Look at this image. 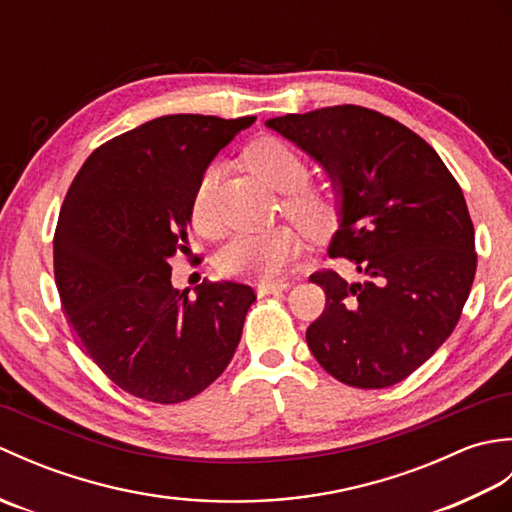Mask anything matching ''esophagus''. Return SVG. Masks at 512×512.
<instances>
[{
	"mask_svg": "<svg viewBox=\"0 0 512 512\" xmlns=\"http://www.w3.org/2000/svg\"><path fill=\"white\" fill-rule=\"evenodd\" d=\"M290 288V284H286V281H277V284H257L255 286V290H257V295L259 297H266V295H275V292H284V290H288Z\"/></svg>",
	"mask_w": 512,
	"mask_h": 512,
	"instance_id": "obj_1",
	"label": "esophagus"
}]
</instances>
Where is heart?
<instances>
[{
  "label": "heart",
  "mask_w": 512,
  "mask_h": 512,
  "mask_svg": "<svg viewBox=\"0 0 512 512\" xmlns=\"http://www.w3.org/2000/svg\"><path fill=\"white\" fill-rule=\"evenodd\" d=\"M246 167L266 187L284 195V211L301 231L312 237L325 235L336 220L334 195L306 184L308 162L290 143L275 136L255 140L244 154ZM215 169H209L198 182L191 202V220L202 233H213L211 191ZM301 253V237L288 226L266 233H242L228 242L217 255V268L228 277H242L259 284L277 279L284 268Z\"/></svg>",
  "instance_id": "b5f03b06"
}]
</instances>
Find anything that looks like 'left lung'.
Listing matches in <instances>:
<instances>
[{
  "label": "left lung",
  "mask_w": 512,
  "mask_h": 512,
  "mask_svg": "<svg viewBox=\"0 0 512 512\" xmlns=\"http://www.w3.org/2000/svg\"><path fill=\"white\" fill-rule=\"evenodd\" d=\"M266 127L328 171L341 198L330 255L365 275L310 277L325 290L310 352L350 387L400 383L449 339L473 286L475 231L460 184L429 143L367 107H321Z\"/></svg>",
  "instance_id": "1"
}]
</instances>
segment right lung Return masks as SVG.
<instances>
[{"label": "right lung", "instance_id": "right-lung-1", "mask_svg": "<svg viewBox=\"0 0 512 512\" xmlns=\"http://www.w3.org/2000/svg\"><path fill=\"white\" fill-rule=\"evenodd\" d=\"M255 116L169 114L107 140L83 162L54 231V281L81 347L127 394L176 405L220 376L257 297L235 281L171 286L189 255L206 167Z\"/></svg>", "mask_w": 512, "mask_h": 512}]
</instances>
